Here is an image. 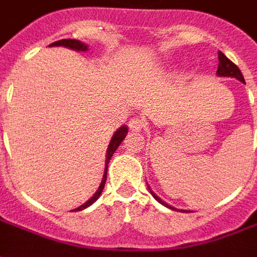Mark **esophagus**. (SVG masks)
Returning a JSON list of instances; mask_svg holds the SVG:
<instances>
[{"instance_id":"34e87169","label":"esophagus","mask_w":257,"mask_h":257,"mask_svg":"<svg viewBox=\"0 0 257 257\" xmlns=\"http://www.w3.org/2000/svg\"><path fill=\"white\" fill-rule=\"evenodd\" d=\"M128 125H129V129H131L132 132H140V131L146 126L145 121L139 117L132 118V119L128 122Z\"/></svg>"}]
</instances>
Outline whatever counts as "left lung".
I'll return each mask as SVG.
<instances>
[{
	"label": "left lung",
	"mask_w": 257,
	"mask_h": 257,
	"mask_svg": "<svg viewBox=\"0 0 257 257\" xmlns=\"http://www.w3.org/2000/svg\"><path fill=\"white\" fill-rule=\"evenodd\" d=\"M216 74H217L219 77H232V78H237L238 81H241V82L245 84V79H243L242 73H241V70L237 67V64L232 63L231 60H230V59H227L226 55H224V53H221L220 51H219V67H217ZM149 189H150V187H149ZM150 193L151 195H153V197L160 202V204L165 205V206L169 208V209L178 210L176 208H173V206H171V205H168L167 202H164L160 197H157L156 194L151 191V189H150ZM182 212H187V210H182Z\"/></svg>",
	"instance_id": "obj_1"
}]
</instances>
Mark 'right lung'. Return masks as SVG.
Returning a JSON list of instances; mask_svg holds the SVG:
<instances>
[{
    "label": "right lung",
    "instance_id": "1",
    "mask_svg": "<svg viewBox=\"0 0 257 257\" xmlns=\"http://www.w3.org/2000/svg\"><path fill=\"white\" fill-rule=\"evenodd\" d=\"M49 47H66V48H70V49H74V51H81V52H84V51H88V45L84 44V42L78 41V40H60V41H56V42H52ZM128 134V128L123 125L121 128L118 129L115 134L112 135L111 140H110V145L107 147V156H106V165H104V175H103V179H101V183L99 186V189L96 191L92 197H90L85 204H82L81 206L78 208H75L74 212H77V210H82L85 208H88L90 205L95 202L96 199L100 197L101 191L104 189V183H106V179H107V168H108V162H110V158L112 157V154L115 153V150L118 149V146L122 143V140L125 139V136Z\"/></svg>",
    "mask_w": 257,
    "mask_h": 257
}]
</instances>
